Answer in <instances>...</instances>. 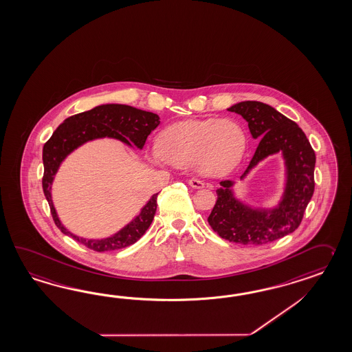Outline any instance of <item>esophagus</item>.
<instances>
[{"label": "esophagus", "mask_w": 352, "mask_h": 352, "mask_svg": "<svg viewBox=\"0 0 352 352\" xmlns=\"http://www.w3.org/2000/svg\"><path fill=\"white\" fill-rule=\"evenodd\" d=\"M188 184L190 186V187H192V188L201 189L205 187V183H204L202 180L195 179V178L189 179Z\"/></svg>", "instance_id": "34e87169"}]
</instances>
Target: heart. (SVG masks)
<instances>
[{
    "instance_id": "1",
    "label": "heart",
    "mask_w": 352,
    "mask_h": 352,
    "mask_svg": "<svg viewBox=\"0 0 352 352\" xmlns=\"http://www.w3.org/2000/svg\"><path fill=\"white\" fill-rule=\"evenodd\" d=\"M247 147V132L234 118H207L178 122L159 135V153L165 162L186 166L193 164L205 175L234 170Z\"/></svg>"
}]
</instances>
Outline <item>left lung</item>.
Returning a JSON list of instances; mask_svg holds the SVG:
<instances>
[{"label":"left lung","mask_w":352,"mask_h":352,"mask_svg":"<svg viewBox=\"0 0 352 352\" xmlns=\"http://www.w3.org/2000/svg\"><path fill=\"white\" fill-rule=\"evenodd\" d=\"M228 111L240 114L248 122L253 138H259L257 150L240 179L268 155L281 151L287 180L280 205L268 211L241 204L232 195V180L220 182L217 201L207 221L223 239L243 245H262L299 228L314 193L316 153L302 129L271 105L247 100Z\"/></svg>","instance_id":"obj_1"}]
</instances>
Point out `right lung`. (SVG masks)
<instances>
[{
  "label": "right lung",
  "mask_w": 352,
  "mask_h": 352,
  "mask_svg": "<svg viewBox=\"0 0 352 352\" xmlns=\"http://www.w3.org/2000/svg\"><path fill=\"white\" fill-rule=\"evenodd\" d=\"M159 116L155 113L141 111L129 105L104 104L95 107L91 111L75 114L60 123L58 129L53 132L52 138L44 144V174L42 179L44 196L51 207L52 217L60 232L95 252L126 248L136 243L145 234L156 212L157 193L146 204L136 219L120 232L107 239L94 240L76 236L60 223L52 202L51 187L62 160L78 146L95 138H112L129 146H132L131 142H133L138 148H142L147 136L159 126Z\"/></svg>",
  "instance_id": "right-lung-1"
}]
</instances>
